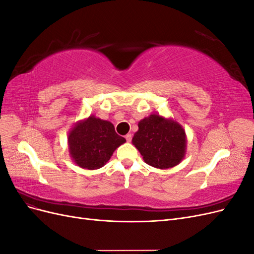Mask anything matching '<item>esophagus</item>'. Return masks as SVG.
<instances>
[{
	"label": "esophagus",
	"instance_id": "34e87169",
	"mask_svg": "<svg viewBox=\"0 0 254 254\" xmlns=\"http://www.w3.org/2000/svg\"><path fill=\"white\" fill-rule=\"evenodd\" d=\"M126 141L127 142H131V140H132V135L131 134H130V133H128V134H126Z\"/></svg>",
	"mask_w": 254,
	"mask_h": 254
}]
</instances>
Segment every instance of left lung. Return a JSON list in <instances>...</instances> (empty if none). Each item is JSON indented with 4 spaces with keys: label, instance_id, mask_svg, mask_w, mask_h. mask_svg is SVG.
Wrapping results in <instances>:
<instances>
[{
    "label": "left lung",
    "instance_id": "8db88e82",
    "mask_svg": "<svg viewBox=\"0 0 254 254\" xmlns=\"http://www.w3.org/2000/svg\"><path fill=\"white\" fill-rule=\"evenodd\" d=\"M132 144L145 163L165 170L178 165L187 149V135L182 126L172 119L150 114L139 122Z\"/></svg>",
    "mask_w": 254,
    "mask_h": 254
}]
</instances>
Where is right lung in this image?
<instances>
[{
	"mask_svg": "<svg viewBox=\"0 0 254 254\" xmlns=\"http://www.w3.org/2000/svg\"><path fill=\"white\" fill-rule=\"evenodd\" d=\"M126 140L114 130L112 123L94 115L76 123L67 135L68 151L74 162L81 168L103 167L119 146Z\"/></svg>",
	"mask_w": 254,
	"mask_h": 254,
	"instance_id": "right-lung-1",
	"label": "right lung"
}]
</instances>
